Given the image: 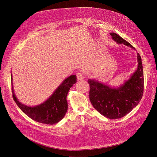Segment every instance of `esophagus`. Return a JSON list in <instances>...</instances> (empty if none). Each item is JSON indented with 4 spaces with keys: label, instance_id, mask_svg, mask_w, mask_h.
Segmentation results:
<instances>
[{
    "label": "esophagus",
    "instance_id": "34e87169",
    "mask_svg": "<svg viewBox=\"0 0 157 157\" xmlns=\"http://www.w3.org/2000/svg\"><path fill=\"white\" fill-rule=\"evenodd\" d=\"M76 75H77V77L78 80H82V79H83L85 78L84 74L82 71L77 72L76 73Z\"/></svg>",
    "mask_w": 157,
    "mask_h": 157
}]
</instances>
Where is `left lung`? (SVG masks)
I'll return each instance as SVG.
<instances>
[{
  "mask_svg": "<svg viewBox=\"0 0 157 157\" xmlns=\"http://www.w3.org/2000/svg\"><path fill=\"white\" fill-rule=\"evenodd\" d=\"M112 39L117 44L135 48L115 33H111ZM138 67L134 73L119 88H113L94 79L90 84V100L94 108L109 119L125 116L139 103L144 90V76L141 58L137 53Z\"/></svg>",
  "mask_w": 157,
  "mask_h": 157,
  "instance_id": "left-lung-1",
  "label": "left lung"
}]
</instances>
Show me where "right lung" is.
I'll use <instances>...</instances> for the list:
<instances>
[{
  "label": "right lung",
  "mask_w": 157,
  "mask_h": 157,
  "mask_svg": "<svg viewBox=\"0 0 157 157\" xmlns=\"http://www.w3.org/2000/svg\"><path fill=\"white\" fill-rule=\"evenodd\" d=\"M11 77L12 81V74ZM76 82V75H70L59 85L51 96H50L45 102L39 105L31 107L25 105L19 102L14 94L12 82L13 97L19 108L29 118L41 123L54 124L62 120L67 112V93L69 89Z\"/></svg>",
  "instance_id": "right-lung-1"
}]
</instances>
